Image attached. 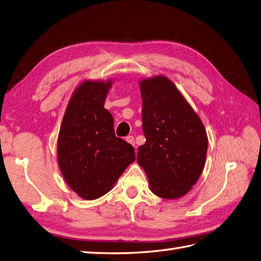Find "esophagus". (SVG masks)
Segmentation results:
<instances>
[{
  "instance_id": "1",
  "label": "esophagus",
  "mask_w": 261,
  "mask_h": 261,
  "mask_svg": "<svg viewBox=\"0 0 261 261\" xmlns=\"http://www.w3.org/2000/svg\"><path fill=\"white\" fill-rule=\"evenodd\" d=\"M125 140H126L128 143H130V145H132L133 147H135V139H134L133 136H127L126 139H125Z\"/></svg>"
}]
</instances>
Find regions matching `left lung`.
<instances>
[{
  "label": "left lung",
  "mask_w": 261,
  "mask_h": 261,
  "mask_svg": "<svg viewBox=\"0 0 261 261\" xmlns=\"http://www.w3.org/2000/svg\"><path fill=\"white\" fill-rule=\"evenodd\" d=\"M146 143L137 162L150 190L162 199H179L200 178L207 153L204 125L176 85L165 75L139 82Z\"/></svg>",
  "instance_id": "left-lung-1"
}]
</instances>
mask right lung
Returning <instances> with one entry per match:
<instances>
[{"mask_svg":"<svg viewBox=\"0 0 261 261\" xmlns=\"http://www.w3.org/2000/svg\"><path fill=\"white\" fill-rule=\"evenodd\" d=\"M112 80L83 81L68 102L57 140V162L67 185L84 200L109 192L135 161L134 148L115 136L105 106Z\"/></svg>","mask_w":261,"mask_h":261,"instance_id":"right-lung-1","label":"right lung"}]
</instances>
